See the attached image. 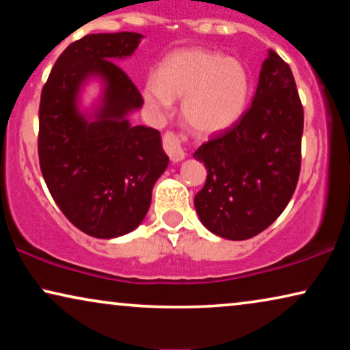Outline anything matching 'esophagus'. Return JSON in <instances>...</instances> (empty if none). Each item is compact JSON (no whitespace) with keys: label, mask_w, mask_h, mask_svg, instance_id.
<instances>
[{"label":"esophagus","mask_w":350,"mask_h":350,"mask_svg":"<svg viewBox=\"0 0 350 350\" xmlns=\"http://www.w3.org/2000/svg\"><path fill=\"white\" fill-rule=\"evenodd\" d=\"M164 150L169 154L172 162H181L186 157L180 138L174 132H167L164 135Z\"/></svg>","instance_id":"34e87169"}]
</instances>
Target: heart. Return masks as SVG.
Instances as JSON below:
<instances>
[{"label":"heart","instance_id":"obj_1","mask_svg":"<svg viewBox=\"0 0 350 350\" xmlns=\"http://www.w3.org/2000/svg\"><path fill=\"white\" fill-rule=\"evenodd\" d=\"M250 95V76L236 57L200 47L165 57L156 75L148 76L143 97L156 113H167L181 98V116L191 131L213 135L234 126Z\"/></svg>","mask_w":350,"mask_h":350}]
</instances>
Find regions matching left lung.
Masks as SVG:
<instances>
[{
	"mask_svg": "<svg viewBox=\"0 0 350 350\" xmlns=\"http://www.w3.org/2000/svg\"><path fill=\"white\" fill-rule=\"evenodd\" d=\"M303 126L293 73L269 51L252 107L194 152L207 169L194 207L210 232L245 241L279 218L298 183Z\"/></svg>",
	"mask_w": 350,
	"mask_h": 350,
	"instance_id": "left-lung-1",
	"label": "left lung"
}]
</instances>
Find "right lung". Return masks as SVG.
<instances>
[{
	"label": "right lung",
	"mask_w": 350,
	"mask_h": 350,
	"mask_svg": "<svg viewBox=\"0 0 350 350\" xmlns=\"http://www.w3.org/2000/svg\"><path fill=\"white\" fill-rule=\"evenodd\" d=\"M142 38L132 31L98 33L71 42L41 92L42 176L65 217L97 239L140 226L152 186L169 165L159 131L129 121L143 98L114 64L131 57ZM92 79L100 81L103 92L88 112L80 109V92Z\"/></svg>",
	"instance_id": "1"
}]
</instances>
